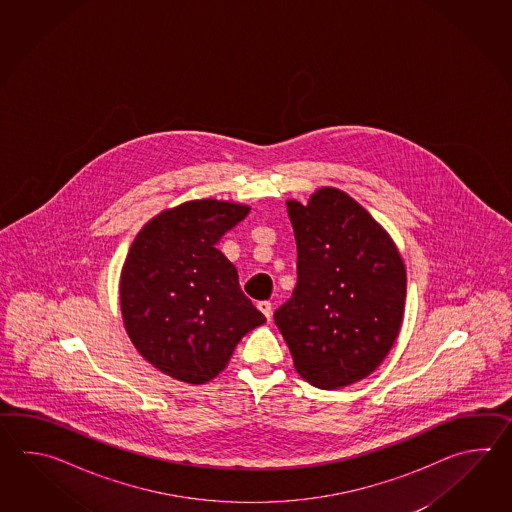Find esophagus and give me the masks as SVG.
<instances>
[{
    "instance_id": "1",
    "label": "esophagus",
    "mask_w": 512,
    "mask_h": 512,
    "mask_svg": "<svg viewBox=\"0 0 512 512\" xmlns=\"http://www.w3.org/2000/svg\"><path fill=\"white\" fill-rule=\"evenodd\" d=\"M258 309H260L261 313H263V315H265V318H267V320H271V318H272L271 302H267V300H263V302H260V304H258Z\"/></svg>"
}]
</instances>
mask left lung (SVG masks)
<instances>
[{"instance_id":"obj_1","label":"left lung","mask_w":512,"mask_h":512,"mask_svg":"<svg viewBox=\"0 0 512 512\" xmlns=\"http://www.w3.org/2000/svg\"><path fill=\"white\" fill-rule=\"evenodd\" d=\"M298 282L274 322L294 368L322 390L368 377L403 324L406 269L390 234L337 188L287 201Z\"/></svg>"}]
</instances>
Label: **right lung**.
Instances as JSON below:
<instances>
[{
	"instance_id": "obj_1",
	"label": "right lung",
	"mask_w": 512,
	"mask_h": 512,
	"mask_svg": "<svg viewBox=\"0 0 512 512\" xmlns=\"http://www.w3.org/2000/svg\"><path fill=\"white\" fill-rule=\"evenodd\" d=\"M251 208L199 199L150 219L120 272V309L133 346L177 381L205 384L241 338L265 322L216 243Z\"/></svg>"
}]
</instances>
